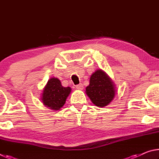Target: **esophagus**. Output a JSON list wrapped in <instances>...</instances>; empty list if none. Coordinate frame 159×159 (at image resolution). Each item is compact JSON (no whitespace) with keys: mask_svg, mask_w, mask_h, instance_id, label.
I'll return each instance as SVG.
<instances>
[{"mask_svg":"<svg viewBox=\"0 0 159 159\" xmlns=\"http://www.w3.org/2000/svg\"><path fill=\"white\" fill-rule=\"evenodd\" d=\"M76 88L79 90H83V85L82 84V83H80V84L76 85Z\"/></svg>","mask_w":159,"mask_h":159,"instance_id":"34e87169","label":"esophagus"}]
</instances>
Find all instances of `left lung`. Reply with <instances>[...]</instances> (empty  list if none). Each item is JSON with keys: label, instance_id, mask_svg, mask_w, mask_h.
Returning a JSON list of instances; mask_svg holds the SVG:
<instances>
[{"label": "left lung", "instance_id": "left-lung-1", "mask_svg": "<svg viewBox=\"0 0 159 159\" xmlns=\"http://www.w3.org/2000/svg\"><path fill=\"white\" fill-rule=\"evenodd\" d=\"M85 90L93 103L100 107L108 105L115 96L114 83L100 69L92 74L90 84Z\"/></svg>", "mask_w": 159, "mask_h": 159}]
</instances>
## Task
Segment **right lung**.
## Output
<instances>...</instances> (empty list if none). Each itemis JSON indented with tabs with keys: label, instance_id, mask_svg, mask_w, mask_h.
I'll return each instance as SVG.
<instances>
[{
	"label": "right lung",
	"instance_id": "add662e5",
	"mask_svg": "<svg viewBox=\"0 0 159 159\" xmlns=\"http://www.w3.org/2000/svg\"><path fill=\"white\" fill-rule=\"evenodd\" d=\"M70 93L71 88L69 87H63L60 80L51 78L43 90L42 101L51 109L60 110L65 104Z\"/></svg>",
	"mask_w": 159,
	"mask_h": 159
}]
</instances>
